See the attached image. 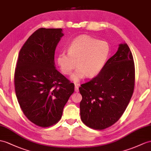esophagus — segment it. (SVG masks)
I'll list each match as a JSON object with an SVG mask.
<instances>
[{"label":"esophagus","instance_id":"34e87169","mask_svg":"<svg viewBox=\"0 0 151 151\" xmlns=\"http://www.w3.org/2000/svg\"><path fill=\"white\" fill-rule=\"evenodd\" d=\"M79 84L78 83H75V91H76V92H78V91H79Z\"/></svg>","mask_w":151,"mask_h":151}]
</instances>
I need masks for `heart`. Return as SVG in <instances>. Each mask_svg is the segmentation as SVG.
Returning a JSON list of instances; mask_svg holds the SVG:
<instances>
[{"mask_svg":"<svg viewBox=\"0 0 151 151\" xmlns=\"http://www.w3.org/2000/svg\"><path fill=\"white\" fill-rule=\"evenodd\" d=\"M109 44L88 35H81L72 40L68 47V54L61 52L57 61L65 75L71 74L73 70L78 68L72 76L75 82L85 77L93 78L103 68L109 54Z\"/></svg>","mask_w":151,"mask_h":151,"instance_id":"heart-1","label":"heart"}]
</instances>
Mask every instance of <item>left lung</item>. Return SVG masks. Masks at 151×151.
I'll use <instances>...</instances> for the list:
<instances>
[{
  "label": "left lung",
  "mask_w": 151,
  "mask_h": 151,
  "mask_svg": "<svg viewBox=\"0 0 151 151\" xmlns=\"http://www.w3.org/2000/svg\"><path fill=\"white\" fill-rule=\"evenodd\" d=\"M134 81L133 54L126 43L120 44L100 73L79 88L82 95L80 115L83 122L97 130L116 122L133 95Z\"/></svg>",
  "instance_id": "left-lung-1"
}]
</instances>
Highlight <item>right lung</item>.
I'll use <instances>...</instances> for the list:
<instances>
[{
    "mask_svg": "<svg viewBox=\"0 0 151 151\" xmlns=\"http://www.w3.org/2000/svg\"><path fill=\"white\" fill-rule=\"evenodd\" d=\"M64 35L62 29L40 28L20 50L14 88L25 116L35 125L48 127L61 118L74 84L55 67L54 53Z\"/></svg>",
    "mask_w": 151,
    "mask_h": 151,
    "instance_id": "add662e5",
    "label": "right lung"
}]
</instances>
